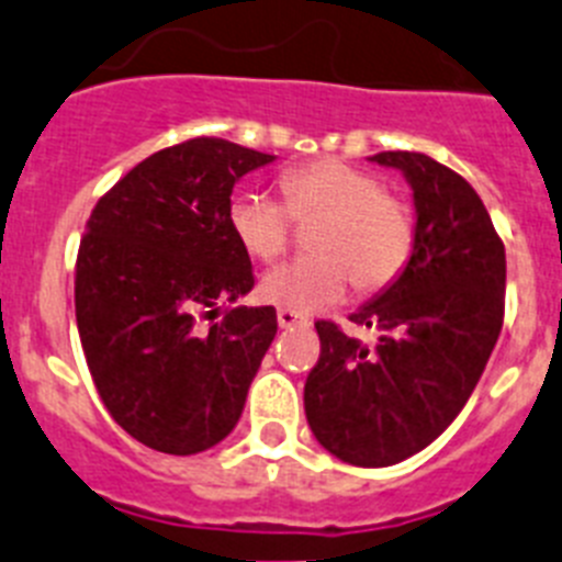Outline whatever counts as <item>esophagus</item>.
<instances>
[{
	"label": "esophagus",
	"mask_w": 562,
	"mask_h": 562,
	"mask_svg": "<svg viewBox=\"0 0 562 562\" xmlns=\"http://www.w3.org/2000/svg\"><path fill=\"white\" fill-rule=\"evenodd\" d=\"M277 322H280V328H294V325H308V319H305V316H300V314H296V311H288V308L277 311Z\"/></svg>",
	"instance_id": "obj_1"
}]
</instances>
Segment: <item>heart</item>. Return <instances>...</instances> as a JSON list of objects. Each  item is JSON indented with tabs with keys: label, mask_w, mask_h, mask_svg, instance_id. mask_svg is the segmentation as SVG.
<instances>
[{
	"label": "heart",
	"mask_w": 562,
	"mask_h": 562,
	"mask_svg": "<svg viewBox=\"0 0 562 562\" xmlns=\"http://www.w3.org/2000/svg\"><path fill=\"white\" fill-rule=\"evenodd\" d=\"M285 203L240 192L228 203V228L248 257L274 262L291 243L294 221L308 223L314 257L268 271L262 300L296 314H316L348 294H379L404 274L416 248V221L404 200L375 175L339 158H316L280 175Z\"/></svg>",
	"instance_id": "1"
}]
</instances>
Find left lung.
<instances>
[{"label":"left lung","mask_w":562,"mask_h":562,"mask_svg":"<svg viewBox=\"0 0 562 562\" xmlns=\"http://www.w3.org/2000/svg\"><path fill=\"white\" fill-rule=\"evenodd\" d=\"M416 200V248L384 294L350 314L373 348L316 322L319 359L305 382L316 441L353 467H390L450 427L504 328L506 251L484 200L422 153H379Z\"/></svg>","instance_id":"obj_1"}]
</instances>
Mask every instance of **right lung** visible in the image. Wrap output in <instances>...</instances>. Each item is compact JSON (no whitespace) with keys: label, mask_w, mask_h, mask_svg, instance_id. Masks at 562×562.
I'll use <instances>...</instances> for the list:
<instances>
[{"label":"right lung","mask_w":562,"mask_h":562,"mask_svg":"<svg viewBox=\"0 0 562 562\" xmlns=\"http://www.w3.org/2000/svg\"><path fill=\"white\" fill-rule=\"evenodd\" d=\"M274 155L189 138L140 160L92 209L76 257V322L106 413L135 441L194 456L228 436L277 334L228 228L234 183ZM212 318L206 329L199 325Z\"/></svg>","instance_id":"add662e5"}]
</instances>
